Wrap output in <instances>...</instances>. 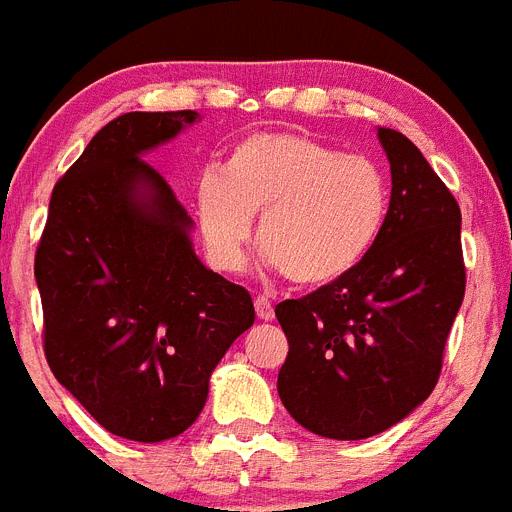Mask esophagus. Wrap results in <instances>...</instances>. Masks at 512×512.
<instances>
[{
	"instance_id": "esophagus-1",
	"label": "esophagus",
	"mask_w": 512,
	"mask_h": 512,
	"mask_svg": "<svg viewBox=\"0 0 512 512\" xmlns=\"http://www.w3.org/2000/svg\"><path fill=\"white\" fill-rule=\"evenodd\" d=\"M255 312H257V317H260V320H265V322L276 317V312H273V304H270L268 296H257V299H255Z\"/></svg>"
}]
</instances>
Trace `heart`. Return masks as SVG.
I'll return each mask as SVG.
<instances>
[{
	"label": "heart",
	"instance_id": "1",
	"mask_svg": "<svg viewBox=\"0 0 512 512\" xmlns=\"http://www.w3.org/2000/svg\"><path fill=\"white\" fill-rule=\"evenodd\" d=\"M195 213L216 268H242L257 223L270 263L299 286L333 283L362 263L388 216V182L362 153H338L294 132H255L221 174H203Z\"/></svg>",
	"mask_w": 512,
	"mask_h": 512
}]
</instances>
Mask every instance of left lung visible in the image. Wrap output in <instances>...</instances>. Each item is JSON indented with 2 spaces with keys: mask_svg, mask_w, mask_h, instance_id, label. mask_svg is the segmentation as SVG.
I'll return each mask as SVG.
<instances>
[{
  "mask_svg": "<svg viewBox=\"0 0 512 512\" xmlns=\"http://www.w3.org/2000/svg\"><path fill=\"white\" fill-rule=\"evenodd\" d=\"M377 137L393 179L377 242L346 276L276 307L289 338L278 395L330 440L380 435L427 401L466 291L455 197L409 137Z\"/></svg>",
  "mask_w": 512,
  "mask_h": 512,
  "instance_id": "1",
  "label": "left lung"
}]
</instances>
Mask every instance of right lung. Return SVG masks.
Masks as SVG:
<instances>
[{
  "label": "right lung",
  "mask_w": 512,
  "mask_h": 512,
  "mask_svg": "<svg viewBox=\"0 0 512 512\" xmlns=\"http://www.w3.org/2000/svg\"><path fill=\"white\" fill-rule=\"evenodd\" d=\"M197 111H130L54 184L36 249L51 372L111 435H182L210 372L255 322L252 296L200 263L192 218L145 153Z\"/></svg>",
  "instance_id": "1"
}]
</instances>
